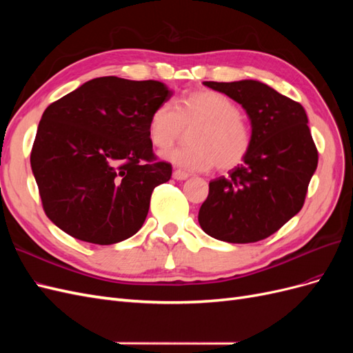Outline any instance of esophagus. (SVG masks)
Instances as JSON below:
<instances>
[{"mask_svg":"<svg viewBox=\"0 0 353 353\" xmlns=\"http://www.w3.org/2000/svg\"><path fill=\"white\" fill-rule=\"evenodd\" d=\"M172 176H174L175 179H178V181H184V179H187V178L190 176V174L184 172V170H181V169H175Z\"/></svg>","mask_w":353,"mask_h":353,"instance_id":"1","label":"esophagus"}]
</instances>
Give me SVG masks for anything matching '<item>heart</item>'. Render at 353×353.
<instances>
[{"label":"heart","instance_id":"1","mask_svg":"<svg viewBox=\"0 0 353 353\" xmlns=\"http://www.w3.org/2000/svg\"><path fill=\"white\" fill-rule=\"evenodd\" d=\"M191 126L194 130L188 135V145L162 154L178 168L208 170L216 165L219 170H230L241 165L250 152L252 132L239 104L225 94L205 88L187 92L176 109L170 103L159 104L148 119V138L156 148L165 150Z\"/></svg>","mask_w":353,"mask_h":353}]
</instances>
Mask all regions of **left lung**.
I'll use <instances>...</instances> for the list:
<instances>
[{
	"label": "left lung",
	"mask_w": 353,
	"mask_h": 353,
	"mask_svg": "<svg viewBox=\"0 0 353 353\" xmlns=\"http://www.w3.org/2000/svg\"><path fill=\"white\" fill-rule=\"evenodd\" d=\"M203 83L243 105L252 123V145L227 178L210 181L199 223L221 241L263 240L302 209L316 169L318 152L306 112L259 81Z\"/></svg>",
	"instance_id": "left-lung-1"
}]
</instances>
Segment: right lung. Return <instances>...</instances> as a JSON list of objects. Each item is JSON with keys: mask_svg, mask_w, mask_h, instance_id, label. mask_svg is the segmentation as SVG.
Wrapping results in <instances>:
<instances>
[{"mask_svg": "<svg viewBox=\"0 0 353 353\" xmlns=\"http://www.w3.org/2000/svg\"><path fill=\"white\" fill-rule=\"evenodd\" d=\"M172 97L159 81L95 78L51 103L30 166L46 215L69 236L114 244L143 227L154 187L172 166L157 162L148 119Z\"/></svg>", "mask_w": 353, "mask_h": 353, "instance_id": "add662e5", "label": "right lung"}]
</instances>
